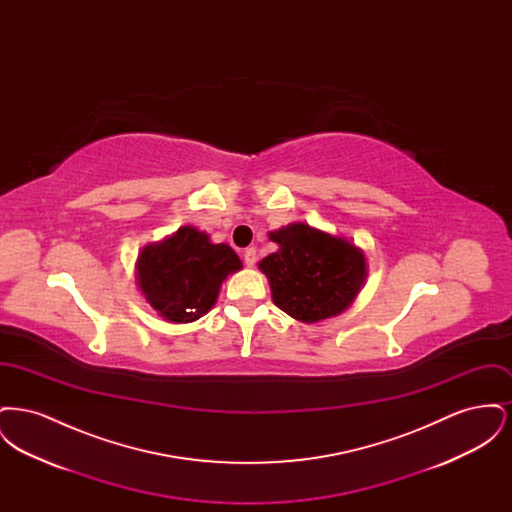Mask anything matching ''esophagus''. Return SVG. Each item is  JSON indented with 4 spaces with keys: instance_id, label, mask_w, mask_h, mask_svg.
I'll return each instance as SVG.
<instances>
[{
    "instance_id": "34e87169",
    "label": "esophagus",
    "mask_w": 512,
    "mask_h": 512,
    "mask_svg": "<svg viewBox=\"0 0 512 512\" xmlns=\"http://www.w3.org/2000/svg\"><path fill=\"white\" fill-rule=\"evenodd\" d=\"M244 261L247 267H253V265H255V261H257V251H255V247H247V249H245Z\"/></svg>"
}]
</instances>
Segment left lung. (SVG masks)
Instances as JSON below:
<instances>
[{
	"mask_svg": "<svg viewBox=\"0 0 512 512\" xmlns=\"http://www.w3.org/2000/svg\"><path fill=\"white\" fill-rule=\"evenodd\" d=\"M270 240L278 251L267 255L259 268L267 274L274 305L295 320L313 324L336 317L361 292L365 253L349 240L305 222L270 232Z\"/></svg>",
	"mask_w": 512,
	"mask_h": 512,
	"instance_id": "8db88e82",
	"label": "left lung"
}]
</instances>
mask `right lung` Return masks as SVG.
<instances>
[{
	"label": "right lung",
	"instance_id": "add662e5",
	"mask_svg": "<svg viewBox=\"0 0 512 512\" xmlns=\"http://www.w3.org/2000/svg\"><path fill=\"white\" fill-rule=\"evenodd\" d=\"M240 268L230 245L211 244L205 232L182 226L140 251L136 282L159 317L184 324L209 313L226 276Z\"/></svg>",
	"mask_w": 512,
	"mask_h": 512
}]
</instances>
